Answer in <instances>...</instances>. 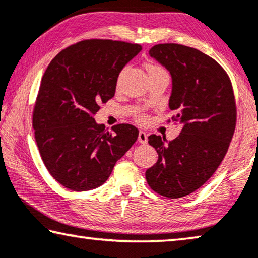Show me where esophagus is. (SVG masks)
<instances>
[{
  "label": "esophagus",
  "mask_w": 258,
  "mask_h": 258,
  "mask_svg": "<svg viewBox=\"0 0 258 258\" xmlns=\"http://www.w3.org/2000/svg\"><path fill=\"white\" fill-rule=\"evenodd\" d=\"M138 141L140 142V144H146V142L148 141V137H147V134L146 132H144V131H140V132H139Z\"/></svg>",
  "instance_id": "esophagus-1"
}]
</instances>
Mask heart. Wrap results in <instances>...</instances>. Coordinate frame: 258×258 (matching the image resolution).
Masks as SVG:
<instances>
[{"mask_svg":"<svg viewBox=\"0 0 258 258\" xmlns=\"http://www.w3.org/2000/svg\"><path fill=\"white\" fill-rule=\"evenodd\" d=\"M147 71L148 73L150 72H158V71H164L162 68H159L158 65H155V64H148L147 65Z\"/></svg>","mask_w":258,"mask_h":258,"instance_id":"1","label":"heart"}]
</instances>
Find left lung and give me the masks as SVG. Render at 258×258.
I'll return each instance as SVG.
<instances>
[{"label":"left lung","mask_w":258,"mask_h":258,"mask_svg":"<svg viewBox=\"0 0 258 258\" xmlns=\"http://www.w3.org/2000/svg\"><path fill=\"white\" fill-rule=\"evenodd\" d=\"M149 55L170 72L169 108L181 132L170 142L148 137L158 159L146 179L165 198H183L209 180L227 153L236 121L234 94L224 69L198 49L163 43Z\"/></svg>","instance_id":"left-lung-1"}]
</instances>
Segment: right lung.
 Wrapping results in <instances>:
<instances>
[{"instance_id": "right-lung-1", "label": "right lung", "mask_w": 258, "mask_h": 258, "mask_svg": "<svg viewBox=\"0 0 258 258\" xmlns=\"http://www.w3.org/2000/svg\"><path fill=\"white\" fill-rule=\"evenodd\" d=\"M140 50V44L86 40L48 65L33 112L35 141L49 173L69 189L103 185L137 141L133 125H116L111 133L93 117L114 96L120 71Z\"/></svg>"}]
</instances>
